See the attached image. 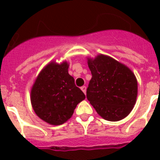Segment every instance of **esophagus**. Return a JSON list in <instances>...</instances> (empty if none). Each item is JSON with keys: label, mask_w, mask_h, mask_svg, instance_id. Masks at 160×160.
Masks as SVG:
<instances>
[{"label": "esophagus", "mask_w": 160, "mask_h": 160, "mask_svg": "<svg viewBox=\"0 0 160 160\" xmlns=\"http://www.w3.org/2000/svg\"><path fill=\"white\" fill-rule=\"evenodd\" d=\"M81 90H82L85 94H86V86H82V87H81Z\"/></svg>", "instance_id": "34e87169"}]
</instances>
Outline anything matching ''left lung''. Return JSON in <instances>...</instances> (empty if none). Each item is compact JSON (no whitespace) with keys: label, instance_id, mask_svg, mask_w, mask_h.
Wrapping results in <instances>:
<instances>
[{"label":"left lung","instance_id":"1","mask_svg":"<svg viewBox=\"0 0 160 160\" xmlns=\"http://www.w3.org/2000/svg\"><path fill=\"white\" fill-rule=\"evenodd\" d=\"M87 60L92 74L86 91L88 100L103 119H124L134 108L138 95V82L133 71L102 54Z\"/></svg>","mask_w":160,"mask_h":160}]
</instances>
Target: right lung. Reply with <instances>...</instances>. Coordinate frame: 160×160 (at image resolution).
Masks as SVG:
<instances>
[{
    "mask_svg": "<svg viewBox=\"0 0 160 160\" xmlns=\"http://www.w3.org/2000/svg\"><path fill=\"white\" fill-rule=\"evenodd\" d=\"M69 64L52 60L41 70L31 90V102L36 115L51 125H60L72 116L85 94L68 73Z\"/></svg>",
    "mask_w": 160,
    "mask_h": 160,
    "instance_id": "right-lung-1",
    "label": "right lung"
}]
</instances>
